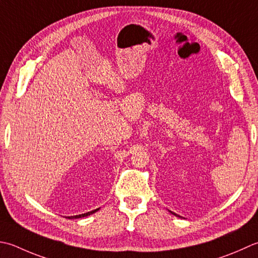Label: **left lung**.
I'll return each mask as SVG.
<instances>
[{"mask_svg":"<svg viewBox=\"0 0 258 258\" xmlns=\"http://www.w3.org/2000/svg\"><path fill=\"white\" fill-rule=\"evenodd\" d=\"M169 213H170V214H172V215H173V216H175V217H179V218H181V216H179V215H176L175 213H173V211H171V210H169Z\"/></svg>","mask_w":258,"mask_h":258,"instance_id":"left-lung-1","label":"left lung"}]
</instances>
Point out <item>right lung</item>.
<instances>
[{
    "label": "right lung",
    "mask_w": 258,
    "mask_h": 258,
    "mask_svg": "<svg viewBox=\"0 0 258 258\" xmlns=\"http://www.w3.org/2000/svg\"><path fill=\"white\" fill-rule=\"evenodd\" d=\"M98 210H99V208L95 209V210H92V211H88V213H86V214H82V215H76V216H70V217H68V218H69V219H78V218H83V217H87V216H90V215L95 214L96 211H98Z\"/></svg>",
    "instance_id": "add662e5"
}]
</instances>
